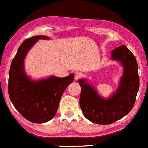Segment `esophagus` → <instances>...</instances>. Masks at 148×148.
<instances>
[{
	"instance_id": "obj_1",
	"label": "esophagus",
	"mask_w": 148,
	"mask_h": 148,
	"mask_svg": "<svg viewBox=\"0 0 148 148\" xmlns=\"http://www.w3.org/2000/svg\"><path fill=\"white\" fill-rule=\"evenodd\" d=\"M82 76V74L81 72H79V71H77V72H75V74H74V79L75 80L79 79L81 78Z\"/></svg>"
}]
</instances>
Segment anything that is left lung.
Listing matches in <instances>:
<instances>
[{"label": "left lung", "instance_id": "left-lung-1", "mask_svg": "<svg viewBox=\"0 0 148 148\" xmlns=\"http://www.w3.org/2000/svg\"><path fill=\"white\" fill-rule=\"evenodd\" d=\"M110 59L119 62L124 69L118 87L109 97H101L87 79L78 80L81 86L79 105L83 115L91 122L102 125L112 124L127 115L134 106L140 87L137 60L127 46L114 49Z\"/></svg>", "mask_w": 148, "mask_h": 148}]
</instances>
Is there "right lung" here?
Returning <instances> with one entry per match:
<instances>
[{"label":"right lung","mask_w":148,"mask_h":148,"mask_svg":"<svg viewBox=\"0 0 148 148\" xmlns=\"http://www.w3.org/2000/svg\"><path fill=\"white\" fill-rule=\"evenodd\" d=\"M38 40H50V38L33 36L25 40L18 48L10 67L8 95L15 108L24 118L31 122L42 124L56 115L61 96L74 81V74L32 80L24 70V59Z\"/></svg>","instance_id":"1"}]
</instances>
